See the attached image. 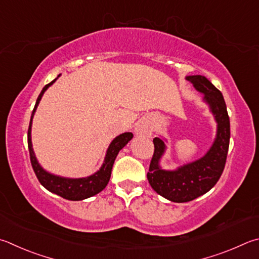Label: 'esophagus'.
Instances as JSON below:
<instances>
[{"instance_id": "1", "label": "esophagus", "mask_w": 259, "mask_h": 259, "mask_svg": "<svg viewBox=\"0 0 259 259\" xmlns=\"http://www.w3.org/2000/svg\"><path fill=\"white\" fill-rule=\"evenodd\" d=\"M135 133L140 136H147V137H150L153 134V129L152 126H149L146 123H139L137 126H136Z\"/></svg>"}]
</instances>
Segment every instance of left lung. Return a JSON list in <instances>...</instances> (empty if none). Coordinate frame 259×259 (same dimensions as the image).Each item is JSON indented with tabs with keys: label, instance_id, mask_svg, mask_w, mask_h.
Instances as JSON below:
<instances>
[{
	"label": "left lung",
	"instance_id": "obj_1",
	"mask_svg": "<svg viewBox=\"0 0 259 259\" xmlns=\"http://www.w3.org/2000/svg\"><path fill=\"white\" fill-rule=\"evenodd\" d=\"M186 79L201 95L216 122V135L203 157L183 164L176 170H164L161 159L166 150V139L155 137L154 155L147 179L153 189L173 203H187L203 196L219 181L227 161L230 144V119L222 93L204 76H187Z\"/></svg>",
	"mask_w": 259,
	"mask_h": 259
}]
</instances>
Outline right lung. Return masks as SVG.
Returning <instances> with one entry per match:
<instances>
[{
  "mask_svg": "<svg viewBox=\"0 0 259 259\" xmlns=\"http://www.w3.org/2000/svg\"><path fill=\"white\" fill-rule=\"evenodd\" d=\"M60 77V74L58 78ZM55 78L53 81H51L49 84L43 88L40 92L38 98H37L36 104L34 107V111L31 113L29 129H28V148H29V155H30V162L34 172L40 182V185L46 188L49 191L53 192V194L61 196L64 199L68 200H83L87 199L89 197H93L101 192L104 188L107 186L110 181L112 167L115 158L119 154L120 150L128 144L131 139H133L134 135L131 133H124L121 134L115 137L112 143L110 144L109 148L106 150V155L104 157V162H103L100 170L94 173V175L86 177V178H65L55 176L53 173H50L45 170V168L40 165L39 162L37 161V157L32 148L31 143V124H32V117L35 115V112L37 110L39 102L43 97L44 93L48 91V88L52 86L55 81Z\"/></svg>",
  "mask_w": 259,
  "mask_h": 259,
  "instance_id": "obj_1",
  "label": "right lung"
}]
</instances>
